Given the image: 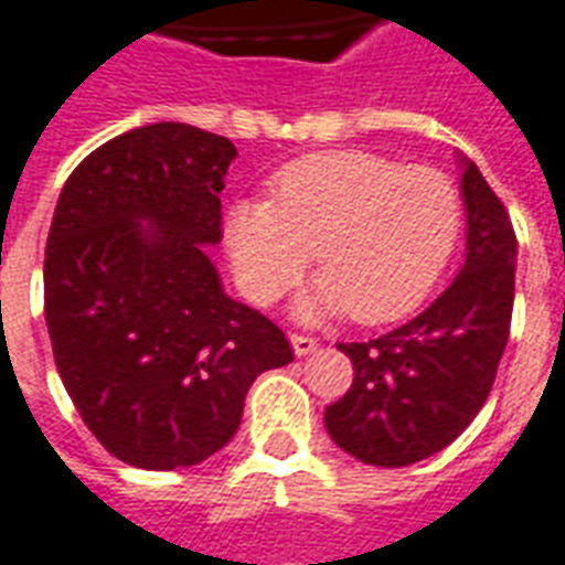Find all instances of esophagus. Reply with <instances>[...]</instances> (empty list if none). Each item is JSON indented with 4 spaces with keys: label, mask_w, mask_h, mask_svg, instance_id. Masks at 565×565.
<instances>
[{
    "label": "esophagus",
    "mask_w": 565,
    "mask_h": 565,
    "mask_svg": "<svg viewBox=\"0 0 565 565\" xmlns=\"http://www.w3.org/2000/svg\"><path fill=\"white\" fill-rule=\"evenodd\" d=\"M290 347L301 359V355H311V352L320 347V340L311 338V334H290Z\"/></svg>",
    "instance_id": "34e87169"
}]
</instances>
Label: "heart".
<instances>
[{
    "mask_svg": "<svg viewBox=\"0 0 565 565\" xmlns=\"http://www.w3.org/2000/svg\"><path fill=\"white\" fill-rule=\"evenodd\" d=\"M459 227L462 198L441 171L334 150L290 162L275 178L273 201H236L225 243L257 301L290 290L313 248L320 281L299 299V317L347 311L373 326L424 301L450 264Z\"/></svg>",
    "mask_w": 565,
    "mask_h": 565,
    "instance_id": "obj_1",
    "label": "heart"
}]
</instances>
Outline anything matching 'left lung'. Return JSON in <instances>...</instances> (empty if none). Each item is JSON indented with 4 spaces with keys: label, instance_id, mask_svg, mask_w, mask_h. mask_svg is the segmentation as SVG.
I'll return each instance as SVG.
<instances>
[{
    "label": "left lung",
    "instance_id": "left-lung-1",
    "mask_svg": "<svg viewBox=\"0 0 565 565\" xmlns=\"http://www.w3.org/2000/svg\"><path fill=\"white\" fill-rule=\"evenodd\" d=\"M468 234L454 284L420 317L340 343L350 391L326 408L331 441L359 462L403 468L445 450L483 408L510 338L515 231L480 168L459 157Z\"/></svg>",
    "mask_w": 565,
    "mask_h": 565
}]
</instances>
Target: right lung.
Instances as JSON below:
<instances>
[{
  "label": "right lung",
  "mask_w": 565,
  "mask_h": 565,
  "mask_svg": "<svg viewBox=\"0 0 565 565\" xmlns=\"http://www.w3.org/2000/svg\"><path fill=\"white\" fill-rule=\"evenodd\" d=\"M234 157L225 136L159 120L88 153L55 204L43 257L55 367L94 438L145 471L222 450L254 379L292 361L206 254Z\"/></svg>",
  "instance_id": "right-lung-1"
}]
</instances>
